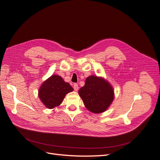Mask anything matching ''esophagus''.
I'll return each mask as SVG.
<instances>
[{
	"label": "esophagus",
	"mask_w": 160,
	"mask_h": 160,
	"mask_svg": "<svg viewBox=\"0 0 160 160\" xmlns=\"http://www.w3.org/2000/svg\"><path fill=\"white\" fill-rule=\"evenodd\" d=\"M73 89H74L75 91H77V90H78V89H79V86H78V85H77V83H75L74 85H73Z\"/></svg>",
	"instance_id": "esophagus-1"
}]
</instances>
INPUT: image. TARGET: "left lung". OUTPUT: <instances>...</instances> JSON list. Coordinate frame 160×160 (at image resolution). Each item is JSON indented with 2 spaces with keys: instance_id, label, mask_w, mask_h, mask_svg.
I'll return each instance as SVG.
<instances>
[{
  "instance_id": "1",
  "label": "left lung",
  "mask_w": 160,
  "mask_h": 160,
  "mask_svg": "<svg viewBox=\"0 0 160 160\" xmlns=\"http://www.w3.org/2000/svg\"><path fill=\"white\" fill-rule=\"evenodd\" d=\"M79 94L89 111L94 113H102L112 103L114 98L111 85L103 78L91 75L86 79Z\"/></svg>"
}]
</instances>
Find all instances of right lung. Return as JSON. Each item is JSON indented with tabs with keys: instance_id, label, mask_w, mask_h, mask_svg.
Instances as JSON below:
<instances>
[{
	"instance_id": "obj_1",
	"label": "right lung",
	"mask_w": 160,
	"mask_h": 160,
	"mask_svg": "<svg viewBox=\"0 0 160 160\" xmlns=\"http://www.w3.org/2000/svg\"><path fill=\"white\" fill-rule=\"evenodd\" d=\"M73 89L59 75H52L42 84L38 90V97L48 109L59 106L67 93Z\"/></svg>"
}]
</instances>
